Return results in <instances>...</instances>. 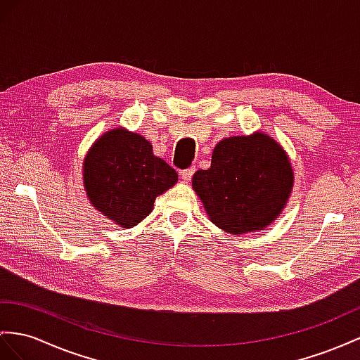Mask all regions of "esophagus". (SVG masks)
Wrapping results in <instances>:
<instances>
[{"label": "esophagus", "instance_id": "esophagus-1", "mask_svg": "<svg viewBox=\"0 0 360 360\" xmlns=\"http://www.w3.org/2000/svg\"><path fill=\"white\" fill-rule=\"evenodd\" d=\"M193 174H195V169H193V167L181 172V176H182L184 182H190V181H191V178H193Z\"/></svg>", "mask_w": 360, "mask_h": 360}]
</instances>
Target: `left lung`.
<instances>
[{"mask_svg":"<svg viewBox=\"0 0 360 360\" xmlns=\"http://www.w3.org/2000/svg\"><path fill=\"white\" fill-rule=\"evenodd\" d=\"M288 153L262 131L220 140L208 170L193 174V190L211 222L229 234H246L272 225L293 188Z\"/></svg>","mask_w":360,"mask_h":360,"instance_id":"left-lung-1","label":"left lung"}]
</instances>
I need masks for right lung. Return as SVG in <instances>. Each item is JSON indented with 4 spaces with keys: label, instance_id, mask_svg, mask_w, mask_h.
<instances>
[{
    "label": "right lung",
    "instance_id": "add662e5",
    "mask_svg": "<svg viewBox=\"0 0 360 360\" xmlns=\"http://www.w3.org/2000/svg\"><path fill=\"white\" fill-rule=\"evenodd\" d=\"M86 196L106 219L132 228L152 213L155 199L178 182V173L153 155L150 141L124 127L92 143L82 164Z\"/></svg>",
    "mask_w": 360,
    "mask_h": 360
}]
</instances>
